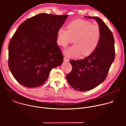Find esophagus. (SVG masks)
Masks as SVG:
<instances>
[{"label": "esophagus", "mask_w": 126, "mask_h": 126, "mask_svg": "<svg viewBox=\"0 0 126 126\" xmlns=\"http://www.w3.org/2000/svg\"><path fill=\"white\" fill-rule=\"evenodd\" d=\"M63 60H64V61H65V62H66V61H69V60L66 58V57H64V59H63Z\"/></svg>", "instance_id": "obj_1"}]
</instances>
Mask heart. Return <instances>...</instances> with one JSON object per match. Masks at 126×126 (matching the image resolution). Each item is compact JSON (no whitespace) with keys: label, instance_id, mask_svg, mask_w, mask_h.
<instances>
[{"label":"heart","instance_id":"obj_1","mask_svg":"<svg viewBox=\"0 0 126 126\" xmlns=\"http://www.w3.org/2000/svg\"><path fill=\"white\" fill-rule=\"evenodd\" d=\"M67 30L60 27L57 31V43L66 47L73 42L75 44L64 50L65 55L69 57L89 56L92 54L98 46L101 31L98 25L91 22L77 19L69 23Z\"/></svg>","mask_w":126,"mask_h":126}]
</instances>
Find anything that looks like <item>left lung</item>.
<instances>
[{"mask_svg":"<svg viewBox=\"0 0 126 126\" xmlns=\"http://www.w3.org/2000/svg\"><path fill=\"white\" fill-rule=\"evenodd\" d=\"M95 19L101 31L100 43L89 56L79 60H70L72 66L66 78L70 85L80 91H87L96 87L106 79L115 59V41L110 29L100 18L85 16Z\"/></svg>","mask_w":126,"mask_h":126,"instance_id":"1","label":"left lung"}]
</instances>
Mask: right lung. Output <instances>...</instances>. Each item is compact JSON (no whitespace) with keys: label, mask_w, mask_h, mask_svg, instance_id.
I'll return each instance as SVG.
<instances>
[{"label":"right lung","mask_w":126,"mask_h":126,"mask_svg":"<svg viewBox=\"0 0 126 126\" xmlns=\"http://www.w3.org/2000/svg\"><path fill=\"white\" fill-rule=\"evenodd\" d=\"M68 15L41 13L21 24L8 46V66L21 85L35 88L43 84L51 70L62 64L57 33Z\"/></svg>","instance_id":"right-lung-1"}]
</instances>
